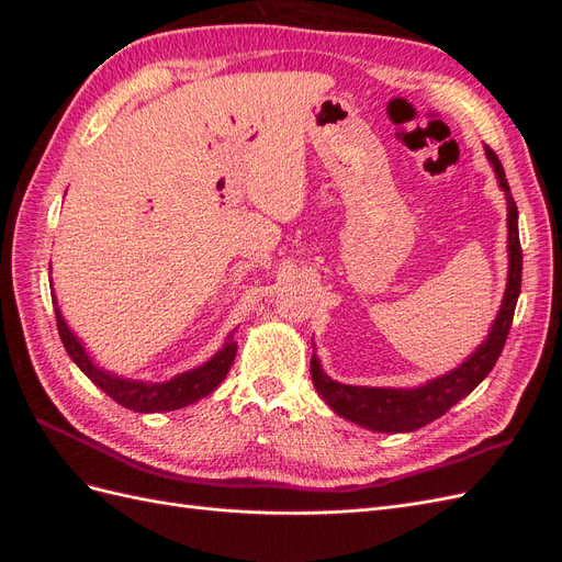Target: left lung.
Segmentation results:
<instances>
[{
	"instance_id": "8db88e82",
	"label": "left lung",
	"mask_w": 562,
	"mask_h": 562,
	"mask_svg": "<svg viewBox=\"0 0 562 562\" xmlns=\"http://www.w3.org/2000/svg\"><path fill=\"white\" fill-rule=\"evenodd\" d=\"M487 161L497 173V182L506 196V227H508V277L506 291L497 318L492 321V328L483 342L467 356L462 366L452 368L440 378H434L413 389H394V386H353L342 384L328 378L321 368L318 356L312 353V380L314 386L333 411L353 424H359L370 431L382 434H407L417 431L424 424L446 415L454 403L467 398L479 386L490 370L495 368L499 353L504 349L508 328H512L516 302L520 295V277H522V250L518 239V209L508 190L504 168L492 149L485 147Z\"/></svg>"
}]
</instances>
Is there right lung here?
<instances>
[{"label": "right lung", "mask_w": 562, "mask_h": 562, "mask_svg": "<svg viewBox=\"0 0 562 562\" xmlns=\"http://www.w3.org/2000/svg\"><path fill=\"white\" fill-rule=\"evenodd\" d=\"M50 285H54V281H50ZM50 297H54L58 333H60L65 351L70 353V359L77 363V368L83 372V375H87L98 389H103L112 401L128 407V411H135V413L180 411V407L192 405L199 398H206L211 391H215V386L227 378V372L234 363L236 342L229 335L223 349H220L215 356H211L206 363H201L199 368H192V370H184L168 382H143V380H128L122 375H114V372L100 368L91 359L89 351L83 349L81 339L65 323L56 293H50Z\"/></svg>", "instance_id": "right-lung-1"}]
</instances>
